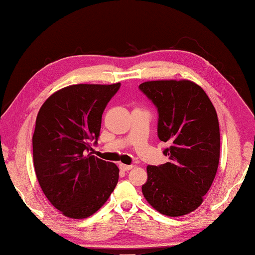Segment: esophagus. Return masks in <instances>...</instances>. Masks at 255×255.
<instances>
[{
    "label": "esophagus",
    "instance_id": "1",
    "mask_svg": "<svg viewBox=\"0 0 255 255\" xmlns=\"http://www.w3.org/2000/svg\"><path fill=\"white\" fill-rule=\"evenodd\" d=\"M119 167H120V169H121V170H122V171H128V170H131V169L133 168L132 164H123V163L119 164Z\"/></svg>",
    "mask_w": 255,
    "mask_h": 255
}]
</instances>
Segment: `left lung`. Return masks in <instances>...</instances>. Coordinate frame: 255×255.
<instances>
[{"mask_svg":"<svg viewBox=\"0 0 255 255\" xmlns=\"http://www.w3.org/2000/svg\"><path fill=\"white\" fill-rule=\"evenodd\" d=\"M139 88L158 109V136L169 162L148 166L142 194L155 211L178 217L202 205L220 162V125L207 94L190 80H152Z\"/></svg>","mask_w":255,"mask_h":255,"instance_id":"8db88e82","label":"left lung"}]
</instances>
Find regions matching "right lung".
Segmentation results:
<instances>
[{"label": "right lung", "mask_w": 255, "mask_h": 255, "mask_svg": "<svg viewBox=\"0 0 255 255\" xmlns=\"http://www.w3.org/2000/svg\"><path fill=\"white\" fill-rule=\"evenodd\" d=\"M121 86L78 84L53 93L43 103L32 136L33 164L49 202L66 217L82 220L96 213L119 181L115 163L92 155L102 114Z\"/></svg>", "instance_id": "add662e5"}]
</instances>
